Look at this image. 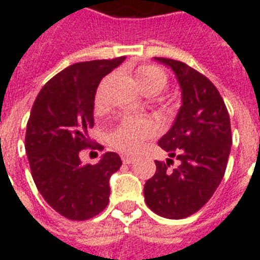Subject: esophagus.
Listing matches in <instances>:
<instances>
[{
  "label": "esophagus",
  "instance_id": "esophagus-1",
  "mask_svg": "<svg viewBox=\"0 0 260 260\" xmlns=\"http://www.w3.org/2000/svg\"><path fill=\"white\" fill-rule=\"evenodd\" d=\"M122 161H124V164H132L135 163L136 158L132 157V156H122Z\"/></svg>",
  "mask_w": 260,
  "mask_h": 260
}]
</instances>
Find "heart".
<instances>
[{"label": "heart", "instance_id": "b5f03b06", "mask_svg": "<svg viewBox=\"0 0 260 260\" xmlns=\"http://www.w3.org/2000/svg\"><path fill=\"white\" fill-rule=\"evenodd\" d=\"M138 86L145 94L154 96L167 86V75L156 65H142L135 72ZM96 107L102 106L100 91L94 99ZM154 134V125L146 119H128L119 125L111 135V145L122 153H135L142 142Z\"/></svg>", "mask_w": 260, "mask_h": 260}]
</instances>
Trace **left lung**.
I'll return each instance as SVG.
<instances>
[{"label": "left lung", "mask_w": 260, "mask_h": 260, "mask_svg": "<svg viewBox=\"0 0 260 260\" xmlns=\"http://www.w3.org/2000/svg\"><path fill=\"white\" fill-rule=\"evenodd\" d=\"M154 59L174 71L181 87L182 106L158 141L180 166L170 170L171 158L156 160V173L146 181L143 195L156 214L178 220L205 206L220 185L233 143L231 125L224 100L205 75L181 61Z\"/></svg>", "instance_id": "left-lung-1"}]
</instances>
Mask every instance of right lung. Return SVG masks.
I'll use <instances>...</instances> for the list:
<instances>
[{
  "mask_svg": "<svg viewBox=\"0 0 260 260\" xmlns=\"http://www.w3.org/2000/svg\"><path fill=\"white\" fill-rule=\"evenodd\" d=\"M125 57L78 62L48 80L37 94L26 126L25 149L31 177L44 201L69 220H87L108 205L110 177L121 167L117 153L97 164H82L79 153L90 145L94 96L100 80Z\"/></svg>",
  "mask_w": 260,
  "mask_h": 260,
  "instance_id": "1",
  "label": "right lung"
}]
</instances>
